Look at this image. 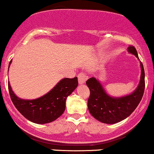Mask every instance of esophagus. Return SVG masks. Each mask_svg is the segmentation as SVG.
I'll use <instances>...</instances> for the list:
<instances>
[{
    "mask_svg": "<svg viewBox=\"0 0 154 154\" xmlns=\"http://www.w3.org/2000/svg\"><path fill=\"white\" fill-rule=\"evenodd\" d=\"M78 79H79V85H83L85 83L87 80V76L85 75H84L83 73H80L78 75Z\"/></svg>",
    "mask_w": 154,
    "mask_h": 154,
    "instance_id": "obj_1",
    "label": "esophagus"
}]
</instances>
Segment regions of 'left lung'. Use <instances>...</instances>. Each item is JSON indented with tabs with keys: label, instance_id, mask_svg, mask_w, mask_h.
<instances>
[{
	"label": "left lung",
	"instance_id": "left-lung-1",
	"mask_svg": "<svg viewBox=\"0 0 154 154\" xmlns=\"http://www.w3.org/2000/svg\"><path fill=\"white\" fill-rule=\"evenodd\" d=\"M127 51L139 60L136 49L129 45ZM141 77L136 89L128 95L115 97L106 93L100 81L92 77L86 82L91 94L88 101V107L91 115L97 121L107 124H114L128 118L139 104L144 94L145 82L144 70L141 62Z\"/></svg>",
	"mask_w": 154,
	"mask_h": 154
}]
</instances>
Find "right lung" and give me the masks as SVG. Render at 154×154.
Returning a JSON list of instances; mask_svg holds the SVG:
<instances>
[{
  "label": "right lung",
  "instance_id": "obj_1",
  "mask_svg": "<svg viewBox=\"0 0 154 154\" xmlns=\"http://www.w3.org/2000/svg\"><path fill=\"white\" fill-rule=\"evenodd\" d=\"M12 63L10 60L9 67ZM78 78L61 79L46 94L35 100H24L18 97L12 90L10 82L8 88L15 107L31 122L38 124L51 123L58 118L66 109V100L78 87Z\"/></svg>",
  "mask_w": 154,
  "mask_h": 154
}]
</instances>
